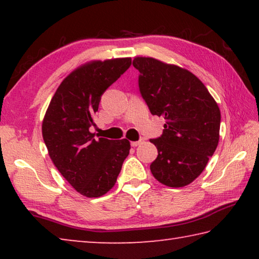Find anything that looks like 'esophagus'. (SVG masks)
<instances>
[{
    "label": "esophagus",
    "instance_id": "esophagus-1",
    "mask_svg": "<svg viewBox=\"0 0 259 259\" xmlns=\"http://www.w3.org/2000/svg\"><path fill=\"white\" fill-rule=\"evenodd\" d=\"M144 143V139H139L138 142H131V146L133 147H137L138 145H140V144Z\"/></svg>",
    "mask_w": 259,
    "mask_h": 259
}]
</instances>
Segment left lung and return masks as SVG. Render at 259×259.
Returning a JSON list of instances; mask_svg holds the SVG:
<instances>
[{"label":"left lung","mask_w":259,"mask_h":259,"mask_svg":"<svg viewBox=\"0 0 259 259\" xmlns=\"http://www.w3.org/2000/svg\"><path fill=\"white\" fill-rule=\"evenodd\" d=\"M139 91L153 115L163 116L161 137L151 171L161 184L183 187L198 178L216 151L221 111L194 74L151 57H136Z\"/></svg>","instance_id":"1"}]
</instances>
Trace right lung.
<instances>
[{
    "instance_id": "obj_1",
    "label": "right lung",
    "mask_w": 259,
    "mask_h": 259,
    "mask_svg": "<svg viewBox=\"0 0 259 259\" xmlns=\"http://www.w3.org/2000/svg\"><path fill=\"white\" fill-rule=\"evenodd\" d=\"M131 58L94 60L69 74L52 97L42 122L50 159L63 177L87 198H98L115 185L130 143L95 138L102 95L130 67Z\"/></svg>"
}]
</instances>
